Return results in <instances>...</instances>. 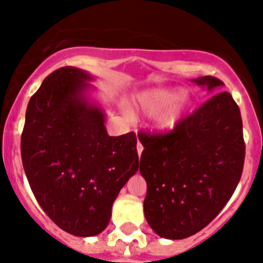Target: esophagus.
Wrapping results in <instances>:
<instances>
[{"mask_svg": "<svg viewBox=\"0 0 263 263\" xmlns=\"http://www.w3.org/2000/svg\"><path fill=\"white\" fill-rule=\"evenodd\" d=\"M142 150H143V146L141 145V142L137 143V153H138L139 157H141V154H142Z\"/></svg>", "mask_w": 263, "mask_h": 263, "instance_id": "34e87169", "label": "esophagus"}]
</instances>
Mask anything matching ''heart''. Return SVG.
Instances as JSON below:
<instances>
[{
  "label": "heart",
  "mask_w": 263,
  "mask_h": 263,
  "mask_svg": "<svg viewBox=\"0 0 263 263\" xmlns=\"http://www.w3.org/2000/svg\"><path fill=\"white\" fill-rule=\"evenodd\" d=\"M136 106L145 115H155L153 126L159 134L171 133L179 125L188 106L187 95L179 88H155L139 95Z\"/></svg>",
  "instance_id": "1"
}]
</instances>
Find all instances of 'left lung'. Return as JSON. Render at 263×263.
<instances>
[{
  "instance_id": "obj_1",
  "label": "left lung",
  "mask_w": 263,
  "mask_h": 263,
  "mask_svg": "<svg viewBox=\"0 0 263 263\" xmlns=\"http://www.w3.org/2000/svg\"><path fill=\"white\" fill-rule=\"evenodd\" d=\"M191 81L215 92L213 76ZM139 173L147 183L143 211L148 225L167 240L201 231L229 201L245 159L240 109L228 92L211 97L167 134H138Z\"/></svg>"
}]
</instances>
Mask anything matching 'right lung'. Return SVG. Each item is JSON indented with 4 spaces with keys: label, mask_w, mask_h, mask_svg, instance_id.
Here are the masks:
<instances>
[{
    "label": "right lung",
    "mask_w": 263,
    "mask_h": 263,
    "mask_svg": "<svg viewBox=\"0 0 263 263\" xmlns=\"http://www.w3.org/2000/svg\"><path fill=\"white\" fill-rule=\"evenodd\" d=\"M95 78L63 67L30 99L21 138L27 180L46 215L78 237L108 227L111 205L139 166L133 132L110 137L92 97Z\"/></svg>",
    "instance_id": "add662e5"
}]
</instances>
